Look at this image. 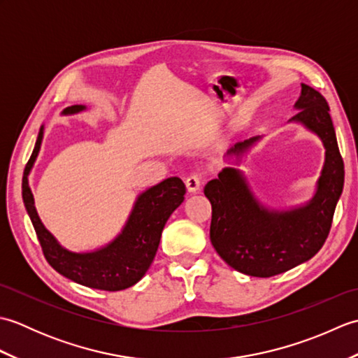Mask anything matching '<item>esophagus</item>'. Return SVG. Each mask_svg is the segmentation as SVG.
<instances>
[{
	"label": "esophagus",
	"mask_w": 358,
	"mask_h": 358,
	"mask_svg": "<svg viewBox=\"0 0 358 358\" xmlns=\"http://www.w3.org/2000/svg\"><path fill=\"white\" fill-rule=\"evenodd\" d=\"M201 185H203V177H201V175H199V173H192V175H189V177L186 178L187 192H191V194L199 192Z\"/></svg>",
	"instance_id": "esophagus-1"
}]
</instances>
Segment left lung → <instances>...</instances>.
Segmentation results:
<instances>
[{
	"label": "left lung",
	"mask_w": 358,
	"mask_h": 358,
	"mask_svg": "<svg viewBox=\"0 0 358 358\" xmlns=\"http://www.w3.org/2000/svg\"><path fill=\"white\" fill-rule=\"evenodd\" d=\"M289 120L314 132L324 146V164L313 199L289 210L266 208L255 199L240 169L224 167L204 186L212 204L210 241L218 255L241 273L272 277L313 258L328 238L334 210L343 191L345 164L324 96L308 85ZM262 136L240 141L227 155L237 162Z\"/></svg>",
	"instance_id": "1"
}]
</instances>
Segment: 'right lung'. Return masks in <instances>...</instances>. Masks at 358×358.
<instances>
[{
	"mask_svg": "<svg viewBox=\"0 0 358 358\" xmlns=\"http://www.w3.org/2000/svg\"><path fill=\"white\" fill-rule=\"evenodd\" d=\"M83 110H86V106L75 104L66 108L63 115H75ZM43 131L41 127L22 175V201L45 260L66 278L92 289L113 292L138 283L154 262L166 222L185 200V183L178 177H171L146 189L136 196L131 215L115 238L90 252H72L45 229L29 187V173L41 148Z\"/></svg>",
	"mask_w": 358,
	"mask_h": 358,
	"instance_id": "1",
	"label": "right lung"
}]
</instances>
